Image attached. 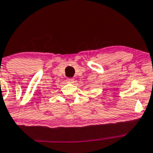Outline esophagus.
Here are the masks:
<instances>
[{
  "label": "esophagus",
  "mask_w": 153,
  "mask_h": 153,
  "mask_svg": "<svg viewBox=\"0 0 153 153\" xmlns=\"http://www.w3.org/2000/svg\"><path fill=\"white\" fill-rule=\"evenodd\" d=\"M75 80L74 78H68L67 79V82L68 83H71V84H74V83Z\"/></svg>",
  "instance_id": "esophagus-1"
}]
</instances>
